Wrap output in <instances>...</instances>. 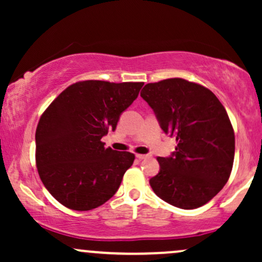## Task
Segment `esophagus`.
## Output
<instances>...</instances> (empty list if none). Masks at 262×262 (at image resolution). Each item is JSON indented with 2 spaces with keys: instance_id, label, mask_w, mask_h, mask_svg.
Wrapping results in <instances>:
<instances>
[{
  "instance_id": "obj_1",
  "label": "esophagus",
  "mask_w": 262,
  "mask_h": 262,
  "mask_svg": "<svg viewBox=\"0 0 262 262\" xmlns=\"http://www.w3.org/2000/svg\"><path fill=\"white\" fill-rule=\"evenodd\" d=\"M137 158L139 159V160H145V159H149L150 156H149V155H141V154H137Z\"/></svg>"
}]
</instances>
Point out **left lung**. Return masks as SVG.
I'll return each mask as SVG.
<instances>
[{
    "label": "left lung",
    "instance_id": "1",
    "mask_svg": "<svg viewBox=\"0 0 262 262\" xmlns=\"http://www.w3.org/2000/svg\"><path fill=\"white\" fill-rule=\"evenodd\" d=\"M140 96L154 111L176 150L158 158L160 171L150 179L158 197L182 209L209 202L229 179L235 137L223 104L206 87L183 79L148 83Z\"/></svg>",
    "mask_w": 262,
    "mask_h": 262
}]
</instances>
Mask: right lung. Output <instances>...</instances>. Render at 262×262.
<instances>
[{
    "instance_id": "right-lung-1",
    "label": "right lung",
    "mask_w": 262,
    "mask_h": 262,
    "mask_svg": "<svg viewBox=\"0 0 262 262\" xmlns=\"http://www.w3.org/2000/svg\"><path fill=\"white\" fill-rule=\"evenodd\" d=\"M143 82L90 80L62 91L40 117L35 160L41 182L62 206L90 210L107 202L133 165L134 154L106 148L121 114L139 95Z\"/></svg>"
}]
</instances>
